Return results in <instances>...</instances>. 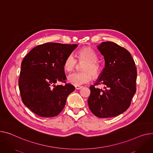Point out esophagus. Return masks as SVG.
Listing matches in <instances>:
<instances>
[{
	"instance_id": "obj_1",
	"label": "esophagus",
	"mask_w": 153,
	"mask_h": 153,
	"mask_svg": "<svg viewBox=\"0 0 153 153\" xmlns=\"http://www.w3.org/2000/svg\"><path fill=\"white\" fill-rule=\"evenodd\" d=\"M83 87L82 86H75V88L76 90H79L80 88H82Z\"/></svg>"
}]
</instances>
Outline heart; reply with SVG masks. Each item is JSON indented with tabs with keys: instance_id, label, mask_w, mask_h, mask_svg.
<instances>
[{
	"instance_id": "obj_1",
	"label": "heart",
	"mask_w": 153,
	"mask_h": 153,
	"mask_svg": "<svg viewBox=\"0 0 153 153\" xmlns=\"http://www.w3.org/2000/svg\"><path fill=\"white\" fill-rule=\"evenodd\" d=\"M78 60L84 62L82 66V72H75L68 75V82L76 86H80L89 82L94 76H97L100 73V65L97 62L98 56L95 51L88 47L83 48L77 52ZM77 65V59L73 53L69 54L65 59L64 68L68 71H72Z\"/></svg>"
}]
</instances>
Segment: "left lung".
<instances>
[{
	"instance_id": "8db88e82",
	"label": "left lung",
	"mask_w": 153,
	"mask_h": 153,
	"mask_svg": "<svg viewBox=\"0 0 153 153\" xmlns=\"http://www.w3.org/2000/svg\"><path fill=\"white\" fill-rule=\"evenodd\" d=\"M104 56L105 68L90 85L88 105L94 115L100 118L113 117L126 111L136 92L137 68L131 54L126 48L113 42H103L97 46ZM103 84L104 89L95 87Z\"/></svg>"
}]
</instances>
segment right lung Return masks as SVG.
Returning a JSON list of instances; mask_svg holds the SVG:
<instances>
[{"label":"right lung","mask_w":153,"mask_h":153,"mask_svg":"<svg viewBox=\"0 0 153 153\" xmlns=\"http://www.w3.org/2000/svg\"><path fill=\"white\" fill-rule=\"evenodd\" d=\"M77 44L48 42L33 48L24 58L18 80L22 101L39 116L51 117L61 113L68 96L75 90L65 84L64 62Z\"/></svg>","instance_id":"obj_1"}]
</instances>
